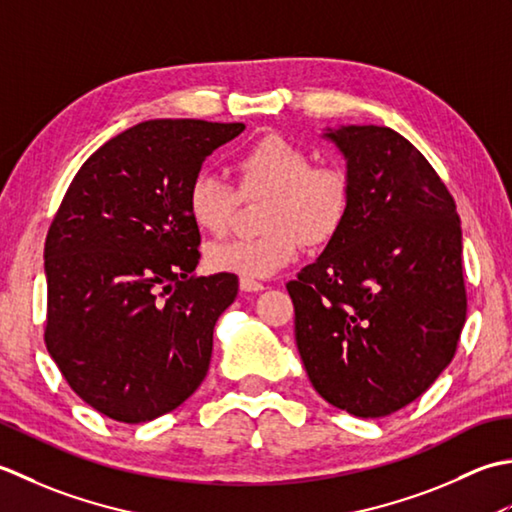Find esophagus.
<instances>
[{
	"label": "esophagus",
	"mask_w": 512,
	"mask_h": 512,
	"mask_svg": "<svg viewBox=\"0 0 512 512\" xmlns=\"http://www.w3.org/2000/svg\"><path fill=\"white\" fill-rule=\"evenodd\" d=\"M241 291H263L265 285L258 283V280H247V278H241Z\"/></svg>",
	"instance_id": "1"
}]
</instances>
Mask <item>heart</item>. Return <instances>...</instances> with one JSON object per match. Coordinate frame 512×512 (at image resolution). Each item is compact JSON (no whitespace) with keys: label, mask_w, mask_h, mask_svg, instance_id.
<instances>
[{"label":"heart","mask_w":512,"mask_h":512,"mask_svg":"<svg viewBox=\"0 0 512 512\" xmlns=\"http://www.w3.org/2000/svg\"><path fill=\"white\" fill-rule=\"evenodd\" d=\"M243 196H263L260 225L267 232L245 241L212 243L205 265L214 274L247 280L276 276L311 245H325L340 232L351 205L349 174L338 165H314L311 152L283 134H265L238 154ZM187 214L207 234H223L232 223L238 196L214 174L198 172L187 187Z\"/></svg>","instance_id":"1"}]
</instances>
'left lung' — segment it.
Instances as JSON below:
<instances>
[{
  "label": "left lung",
  "mask_w": 512,
  "mask_h": 512,
  "mask_svg": "<svg viewBox=\"0 0 512 512\" xmlns=\"http://www.w3.org/2000/svg\"><path fill=\"white\" fill-rule=\"evenodd\" d=\"M351 205L316 263L291 280L296 344L314 389L356 417H384L431 387L466 322L453 196L402 134L340 125Z\"/></svg>",
  "instance_id": "obj_1"
}]
</instances>
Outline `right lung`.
Returning <instances> with one entry per match:
<instances>
[{"label":"right lung","mask_w":512,"mask_h":512,"mask_svg":"<svg viewBox=\"0 0 512 512\" xmlns=\"http://www.w3.org/2000/svg\"><path fill=\"white\" fill-rule=\"evenodd\" d=\"M243 130L134 125L81 165L48 229L46 349L70 389L112 420L174 411L210 369L214 325L238 280L194 274L201 234L185 196L207 156Z\"/></svg>","instance_id":"add662e5"}]
</instances>
